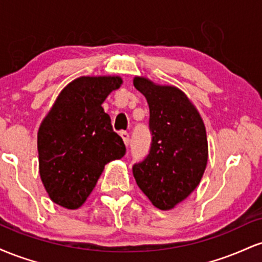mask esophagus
<instances>
[{
  "label": "esophagus",
  "instance_id": "obj_1",
  "mask_svg": "<svg viewBox=\"0 0 262 262\" xmlns=\"http://www.w3.org/2000/svg\"><path fill=\"white\" fill-rule=\"evenodd\" d=\"M121 137H122L123 141H124L125 145L128 146V144H129V133H127V132H121Z\"/></svg>",
  "mask_w": 262,
  "mask_h": 262
}]
</instances>
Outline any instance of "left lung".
I'll return each mask as SVG.
<instances>
[{"label":"left lung","instance_id":"8db88e82","mask_svg":"<svg viewBox=\"0 0 262 262\" xmlns=\"http://www.w3.org/2000/svg\"><path fill=\"white\" fill-rule=\"evenodd\" d=\"M134 87L145 96L152 140L149 155L133 166L137 185L156 208L169 210L200 185L207 161L206 127L185 92L135 76Z\"/></svg>","mask_w":262,"mask_h":262}]
</instances>
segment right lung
<instances>
[{
  "label": "right lung",
  "instance_id": "obj_1",
  "mask_svg": "<svg viewBox=\"0 0 262 262\" xmlns=\"http://www.w3.org/2000/svg\"><path fill=\"white\" fill-rule=\"evenodd\" d=\"M123 83L119 76H81L68 83L38 130L39 173L54 203L82 206L110 161L125 154L102 103Z\"/></svg>",
  "mask_w": 262,
  "mask_h": 262
}]
</instances>
